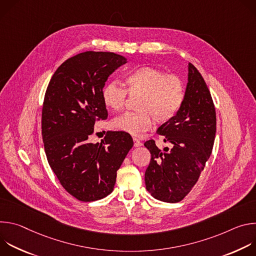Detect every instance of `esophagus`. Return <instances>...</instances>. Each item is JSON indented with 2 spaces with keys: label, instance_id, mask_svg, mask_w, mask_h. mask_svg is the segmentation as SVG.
<instances>
[{
  "label": "esophagus",
  "instance_id": "34e87169",
  "mask_svg": "<svg viewBox=\"0 0 256 256\" xmlns=\"http://www.w3.org/2000/svg\"><path fill=\"white\" fill-rule=\"evenodd\" d=\"M142 144L138 140V138H134V147H140Z\"/></svg>",
  "mask_w": 256,
  "mask_h": 256
}]
</instances>
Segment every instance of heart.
<instances>
[{"instance_id": "b5f03b06", "label": "heart", "mask_w": 256, "mask_h": 256, "mask_svg": "<svg viewBox=\"0 0 256 256\" xmlns=\"http://www.w3.org/2000/svg\"><path fill=\"white\" fill-rule=\"evenodd\" d=\"M126 90L116 83L106 84L101 91L103 104L114 112H120L130 96H140L136 112H126L116 118L112 126L114 130L140 136L148 132L152 118L157 124L172 120L186 99V85L176 75H167L154 66H142L130 72L124 77Z\"/></svg>"}]
</instances>
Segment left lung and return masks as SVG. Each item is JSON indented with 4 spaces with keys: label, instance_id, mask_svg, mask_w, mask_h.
I'll return each mask as SVG.
<instances>
[{
    "label": "left lung",
    "instance_id": "left-lung-1",
    "mask_svg": "<svg viewBox=\"0 0 256 256\" xmlns=\"http://www.w3.org/2000/svg\"><path fill=\"white\" fill-rule=\"evenodd\" d=\"M172 149L161 152L155 140L144 144L151 153L144 173L146 188L155 198L178 202L192 190L208 160L216 136V109L198 68L188 64L186 99L179 112L158 130Z\"/></svg>",
    "mask_w": 256,
    "mask_h": 256
}]
</instances>
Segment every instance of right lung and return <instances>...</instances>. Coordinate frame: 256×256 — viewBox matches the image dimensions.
<instances>
[{
	"label": "right lung",
	"instance_id": "obj_1",
	"mask_svg": "<svg viewBox=\"0 0 256 256\" xmlns=\"http://www.w3.org/2000/svg\"><path fill=\"white\" fill-rule=\"evenodd\" d=\"M126 62L114 52H81L58 68L46 92L42 132L46 158L62 188L81 202L112 192L134 144L124 132H107L100 144L89 142L95 122L108 116L101 98L105 82Z\"/></svg>",
	"mask_w": 256,
	"mask_h": 256
}]
</instances>
